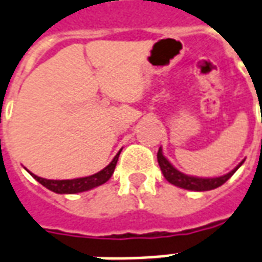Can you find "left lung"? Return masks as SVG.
I'll return each instance as SVG.
<instances>
[{"mask_svg":"<svg viewBox=\"0 0 262 262\" xmlns=\"http://www.w3.org/2000/svg\"><path fill=\"white\" fill-rule=\"evenodd\" d=\"M157 158H158V164H160L161 170H162V173H164V178H165L169 183L178 186V187H182V189H186V190L193 191H207L220 187V186L224 185L225 182L229 179L230 176L233 175L234 172L239 169L240 165L243 164V161H242L233 170H230L229 173H226V175L224 176H220V178H195V176L185 175V173H182V172H179V170L176 169L175 166L172 165L169 161L164 157L161 148L158 150Z\"/></svg>","mask_w":262,"mask_h":262,"instance_id":"8db88e82","label":"left lung"}]
</instances>
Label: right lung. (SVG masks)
I'll use <instances>...</instances> for the list:
<instances>
[{
	"mask_svg": "<svg viewBox=\"0 0 262 262\" xmlns=\"http://www.w3.org/2000/svg\"><path fill=\"white\" fill-rule=\"evenodd\" d=\"M121 151L115 156V158L110 162V165H106L105 168L100 172H97L92 176H86V178H77V179H67V180H51L44 179L40 176L33 175L30 172V175L37 180L38 183H41L44 187H47L48 190L58 193V194H75V193H82V191L90 190L94 189L97 186H101L105 183L106 180H110V178L115 170L116 162L119 158Z\"/></svg>",
	"mask_w": 262,
	"mask_h": 262,
	"instance_id": "right-lung-1",
	"label": "right lung"
}]
</instances>
